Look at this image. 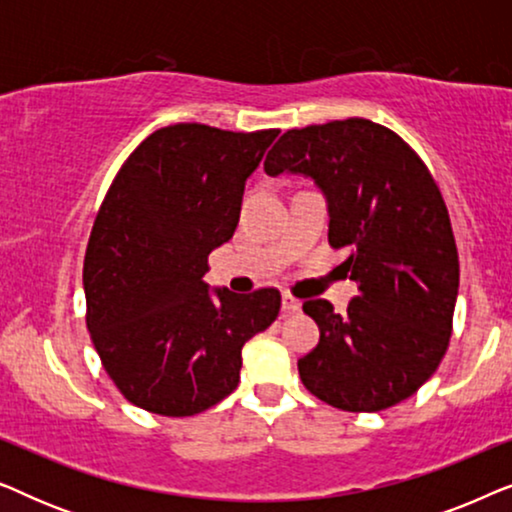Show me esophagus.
<instances>
[{"mask_svg":"<svg viewBox=\"0 0 512 512\" xmlns=\"http://www.w3.org/2000/svg\"><path fill=\"white\" fill-rule=\"evenodd\" d=\"M282 310H284V314L300 312V300L296 296H291V293H284V296H282Z\"/></svg>","mask_w":512,"mask_h":512,"instance_id":"34e87169","label":"esophagus"}]
</instances>
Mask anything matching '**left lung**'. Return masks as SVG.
<instances>
[{"label":"left lung","mask_w":512,"mask_h":512,"mask_svg":"<svg viewBox=\"0 0 512 512\" xmlns=\"http://www.w3.org/2000/svg\"><path fill=\"white\" fill-rule=\"evenodd\" d=\"M265 172H300L328 200V244L359 282L347 314L305 300L319 345L298 361L305 389L345 412L405 401L443 361L459 291V254L440 188L410 144L368 118L286 130Z\"/></svg>","instance_id":"1"}]
</instances>
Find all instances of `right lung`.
<instances>
[{
    "mask_svg": "<svg viewBox=\"0 0 512 512\" xmlns=\"http://www.w3.org/2000/svg\"><path fill=\"white\" fill-rule=\"evenodd\" d=\"M277 135L167 125L111 181L83 258L86 324L111 382L137 408L163 417L212 408L240 382L244 342L277 319L272 286L212 300L202 282Z\"/></svg>",
    "mask_w": 512,
    "mask_h": 512,
    "instance_id": "1",
    "label": "right lung"
}]
</instances>
